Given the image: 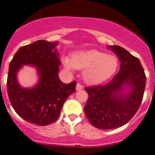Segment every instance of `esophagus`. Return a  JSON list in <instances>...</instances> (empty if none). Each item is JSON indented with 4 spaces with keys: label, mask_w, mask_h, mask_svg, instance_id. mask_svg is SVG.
<instances>
[{
    "label": "esophagus",
    "mask_w": 155,
    "mask_h": 155,
    "mask_svg": "<svg viewBox=\"0 0 155 155\" xmlns=\"http://www.w3.org/2000/svg\"><path fill=\"white\" fill-rule=\"evenodd\" d=\"M82 89H83V86H82L81 84H80V83L77 84V85H76V90H82Z\"/></svg>",
    "instance_id": "1"
}]
</instances>
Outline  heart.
I'll list each match as a JSON object with an SVG mask.
<instances>
[{
  "instance_id": "heart-1",
  "label": "heart",
  "mask_w": 155,
  "mask_h": 155,
  "mask_svg": "<svg viewBox=\"0 0 155 155\" xmlns=\"http://www.w3.org/2000/svg\"><path fill=\"white\" fill-rule=\"evenodd\" d=\"M62 63L69 71L75 69L84 70V81L90 85H97L107 81L115 74L118 65L116 57L95 49L77 52L71 59L64 57Z\"/></svg>"
}]
</instances>
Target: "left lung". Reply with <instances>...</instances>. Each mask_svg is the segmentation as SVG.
<instances>
[{
  "mask_svg": "<svg viewBox=\"0 0 155 155\" xmlns=\"http://www.w3.org/2000/svg\"><path fill=\"white\" fill-rule=\"evenodd\" d=\"M108 48L118 58L119 72L106 85L85 87L89 97L85 114L89 122L101 130L122 127L134 117L142 102L147 81L138 58L118 45Z\"/></svg>",
  "mask_w": 155,
  "mask_h": 155,
  "instance_id": "1",
  "label": "left lung"
}]
</instances>
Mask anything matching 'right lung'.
I'll use <instances>...</instances> for the list:
<instances>
[{
	"instance_id": "add662e5",
	"label": "right lung",
	"mask_w": 155,
	"mask_h": 155,
	"mask_svg": "<svg viewBox=\"0 0 155 155\" xmlns=\"http://www.w3.org/2000/svg\"><path fill=\"white\" fill-rule=\"evenodd\" d=\"M58 45L39 40L21 47L8 67L7 91L11 105L20 117L38 126L57 121L63 104L76 88V81L65 84L58 77ZM24 65L37 70L38 81L33 87H22L18 82L17 73Z\"/></svg>"
}]
</instances>
